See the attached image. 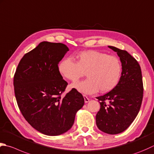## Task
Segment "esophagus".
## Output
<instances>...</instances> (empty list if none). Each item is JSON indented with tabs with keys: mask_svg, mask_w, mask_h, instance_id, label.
Segmentation results:
<instances>
[{
	"mask_svg": "<svg viewBox=\"0 0 154 154\" xmlns=\"http://www.w3.org/2000/svg\"><path fill=\"white\" fill-rule=\"evenodd\" d=\"M83 97H84V100H85V103H88V102L89 101V99L87 97L86 95H83Z\"/></svg>",
	"mask_w": 154,
	"mask_h": 154,
	"instance_id": "obj_1",
	"label": "esophagus"
}]
</instances>
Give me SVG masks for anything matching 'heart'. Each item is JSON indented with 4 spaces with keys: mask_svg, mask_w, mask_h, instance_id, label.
I'll return each mask as SVG.
<instances>
[{
    "mask_svg": "<svg viewBox=\"0 0 154 154\" xmlns=\"http://www.w3.org/2000/svg\"><path fill=\"white\" fill-rule=\"evenodd\" d=\"M77 63L70 57L63 59L58 70L63 77L75 82L85 72L88 79L71 85V88L85 94H93L99 90L107 93L118 85L122 74V65L118 57L101 51H82L77 56Z\"/></svg>",
    "mask_w": 154,
    "mask_h": 154,
    "instance_id": "heart-1",
    "label": "heart"
}]
</instances>
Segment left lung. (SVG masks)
<instances>
[{
  "label": "left lung",
  "mask_w": 154,
  "mask_h": 154,
  "mask_svg": "<svg viewBox=\"0 0 154 154\" xmlns=\"http://www.w3.org/2000/svg\"><path fill=\"white\" fill-rule=\"evenodd\" d=\"M108 47L119 57L122 74L115 88L97 97L101 107L95 119L99 130L115 135L128 129L137 116L142 102L143 87L141 67L136 60L126 51Z\"/></svg>",
  "instance_id": "8db88e82"
}]
</instances>
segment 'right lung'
I'll use <instances>...</instances> for the list:
<instances>
[{
	"label": "right lung",
	"mask_w": 154,
	"mask_h": 154,
	"mask_svg": "<svg viewBox=\"0 0 154 154\" xmlns=\"http://www.w3.org/2000/svg\"><path fill=\"white\" fill-rule=\"evenodd\" d=\"M67 51L65 44L41 42L23 56L14 76L15 97L23 117L36 130L51 136L69 130L84 105L75 89L61 96L67 83L58 64Z\"/></svg>",
	"instance_id": "right-lung-1"
}]
</instances>
